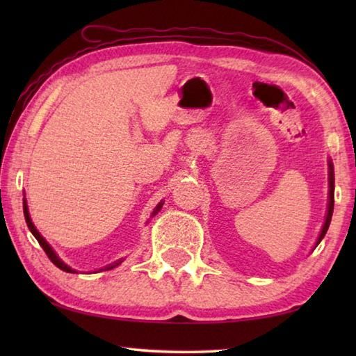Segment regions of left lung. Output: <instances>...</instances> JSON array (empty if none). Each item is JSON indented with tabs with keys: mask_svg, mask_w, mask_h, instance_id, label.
Instances as JSON below:
<instances>
[{
	"mask_svg": "<svg viewBox=\"0 0 356 356\" xmlns=\"http://www.w3.org/2000/svg\"><path fill=\"white\" fill-rule=\"evenodd\" d=\"M329 202H327V213H326V220H324V225L321 228V232L318 238H316V243L315 248L320 245V241L326 236V232L329 229V225L332 220V214H334V191H335V174H334V163L329 159Z\"/></svg>",
	"mask_w": 356,
	"mask_h": 356,
	"instance_id": "obj_1",
	"label": "left lung"
}]
</instances>
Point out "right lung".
Here are the masks:
<instances>
[{"label":"right lung","instance_id":"1","mask_svg":"<svg viewBox=\"0 0 356 356\" xmlns=\"http://www.w3.org/2000/svg\"><path fill=\"white\" fill-rule=\"evenodd\" d=\"M162 205H163V202L161 200L157 203V207L154 208V211L153 213H151V217H154L159 211H161V208H162ZM22 209H24V217H26V223H27V226H29V229H30V232L33 234L35 236V238L38 240V243L41 245V248L44 249V252L47 254V257L50 259V261L55 264V266H58L59 269L61 270H65V272H70V274H76V269H73V268H70L69 264H65L61 259H59V255L53 251V248L47 243V240H45L41 234H40V231H38L36 228H35V225H33V222H32V218H30V214H29V207H27V200H26V197H24V200H22ZM124 261V259H119V260H116V261H113V263H110V264H107V266H104V268H101L99 270H96V272H101V270H110V269H113V268H116V266H119L120 263Z\"/></svg>","mask_w":356,"mask_h":356}]
</instances>
